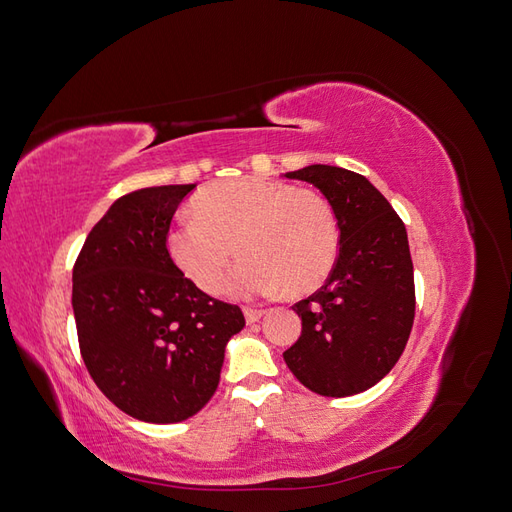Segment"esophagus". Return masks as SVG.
<instances>
[{
  "instance_id": "esophagus-1",
  "label": "esophagus",
  "mask_w": 512,
  "mask_h": 512,
  "mask_svg": "<svg viewBox=\"0 0 512 512\" xmlns=\"http://www.w3.org/2000/svg\"><path fill=\"white\" fill-rule=\"evenodd\" d=\"M243 314H245V322H247V324H254V322H258L262 316H265V309L243 307Z\"/></svg>"
}]
</instances>
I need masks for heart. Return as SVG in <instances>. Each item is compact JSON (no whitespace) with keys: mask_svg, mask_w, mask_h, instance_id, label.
Masks as SVG:
<instances>
[{"mask_svg":"<svg viewBox=\"0 0 512 512\" xmlns=\"http://www.w3.org/2000/svg\"><path fill=\"white\" fill-rule=\"evenodd\" d=\"M194 218L166 232L175 267L207 294L222 286L232 256L243 260L226 290L258 297L286 288L314 292L331 275L339 256V226L331 203L316 190L262 177L209 183L190 203Z\"/></svg>","mask_w":512,"mask_h":512,"instance_id":"b5f03b06","label":"heart"}]
</instances>
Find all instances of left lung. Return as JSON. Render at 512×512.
I'll return each mask as SVG.
<instances>
[{
  "instance_id": "left-lung-1",
  "label": "left lung",
  "mask_w": 512,
  "mask_h": 512,
  "mask_svg": "<svg viewBox=\"0 0 512 512\" xmlns=\"http://www.w3.org/2000/svg\"><path fill=\"white\" fill-rule=\"evenodd\" d=\"M282 177L318 188L339 226V256L327 284L292 307L303 331L284 361L318 395L363 393L395 367L412 331L406 226L374 183L352 170L312 164Z\"/></svg>"
}]
</instances>
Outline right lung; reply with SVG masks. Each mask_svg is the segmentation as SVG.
<instances>
[{"label": "right lung", "mask_w": 512, "mask_h": 512, "mask_svg": "<svg viewBox=\"0 0 512 512\" xmlns=\"http://www.w3.org/2000/svg\"><path fill=\"white\" fill-rule=\"evenodd\" d=\"M196 183L117 198L91 228L72 271V309L98 389L145 423H181L213 397L237 305L211 299L166 250V232Z\"/></svg>", "instance_id": "add662e5"}]
</instances>
